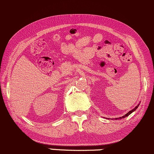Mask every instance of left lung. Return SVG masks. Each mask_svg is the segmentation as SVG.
<instances>
[{
	"instance_id": "obj_1",
	"label": "left lung",
	"mask_w": 154,
	"mask_h": 154,
	"mask_svg": "<svg viewBox=\"0 0 154 154\" xmlns=\"http://www.w3.org/2000/svg\"><path fill=\"white\" fill-rule=\"evenodd\" d=\"M140 103H139V104H138V105H137V106H136V107H135V108H133V109H132V110H130V111H129V112H128V113H127V114H125V115H124V116H122V117H119V118H116L115 119H123V118H125V117L128 116H129V115H130V114H131V113H132V112H134V110H135L136 109H137V108H138V106H139Z\"/></svg>"
}]
</instances>
